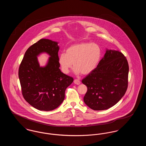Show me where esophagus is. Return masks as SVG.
I'll return each instance as SVG.
<instances>
[{
	"label": "esophagus",
	"instance_id": "1",
	"mask_svg": "<svg viewBox=\"0 0 146 146\" xmlns=\"http://www.w3.org/2000/svg\"><path fill=\"white\" fill-rule=\"evenodd\" d=\"M74 84H76V85H79L80 84V81L78 79H75L74 80Z\"/></svg>",
	"mask_w": 146,
	"mask_h": 146
}]
</instances>
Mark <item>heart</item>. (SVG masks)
I'll list each match as a JSON object with an SVG mask.
<instances>
[{"mask_svg":"<svg viewBox=\"0 0 146 146\" xmlns=\"http://www.w3.org/2000/svg\"><path fill=\"white\" fill-rule=\"evenodd\" d=\"M101 57V49L96 43L82 42L72 45L58 56L63 73L68 74L74 66L76 74H89L96 69Z\"/></svg>","mask_w":146,"mask_h":146,"instance_id":"1","label":"heart"}]
</instances>
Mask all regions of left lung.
<instances>
[{"mask_svg":"<svg viewBox=\"0 0 146 146\" xmlns=\"http://www.w3.org/2000/svg\"><path fill=\"white\" fill-rule=\"evenodd\" d=\"M129 69L121 52L107 49L96 69L82 80L88 88L85 104L95 111L107 110L117 104L127 90Z\"/></svg>","mask_w":146,"mask_h":146,"instance_id":"obj_1","label":"left lung"}]
</instances>
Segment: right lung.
<instances>
[{
	"instance_id": "obj_1",
	"label": "right lung",
	"mask_w": 146,
	"mask_h": 146,
	"mask_svg": "<svg viewBox=\"0 0 146 146\" xmlns=\"http://www.w3.org/2000/svg\"><path fill=\"white\" fill-rule=\"evenodd\" d=\"M58 42L42 39L26 51L21 62L19 77L25 100L35 108L52 111L62 103L66 88L73 78L61 71L58 63ZM45 52L50 56L48 63L40 67L37 56Z\"/></svg>"
}]
</instances>
